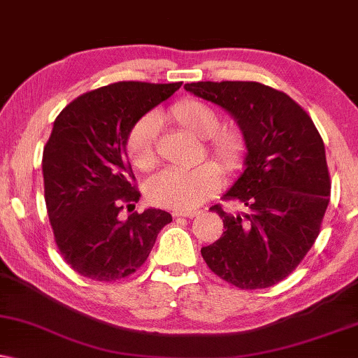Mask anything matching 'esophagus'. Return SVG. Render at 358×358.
Instances as JSON below:
<instances>
[{
	"mask_svg": "<svg viewBox=\"0 0 358 358\" xmlns=\"http://www.w3.org/2000/svg\"><path fill=\"white\" fill-rule=\"evenodd\" d=\"M199 213L197 210H192V209H178L172 213L174 217H194V215H197Z\"/></svg>",
	"mask_w": 358,
	"mask_h": 358,
	"instance_id": "1",
	"label": "esophagus"
}]
</instances>
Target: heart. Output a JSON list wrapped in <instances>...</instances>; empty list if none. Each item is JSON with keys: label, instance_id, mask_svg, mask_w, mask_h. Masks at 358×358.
I'll return each mask as SVG.
<instances>
[{"label": "heart", "instance_id": "heart-1", "mask_svg": "<svg viewBox=\"0 0 358 358\" xmlns=\"http://www.w3.org/2000/svg\"><path fill=\"white\" fill-rule=\"evenodd\" d=\"M169 117L179 127L199 138H207L209 151L226 172H237L245 156V141L236 129H219L220 117L213 106L199 99L174 104ZM159 117L145 114L127 134L126 151L132 166L149 171L157 162ZM220 186V172L213 162L194 169H164L145 182V196L154 206L169 209H191L210 197Z\"/></svg>", "mask_w": 358, "mask_h": 358}]
</instances>
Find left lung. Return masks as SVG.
Masks as SVG:
<instances>
[{
	"label": "left lung",
	"instance_id": "left-lung-1",
	"mask_svg": "<svg viewBox=\"0 0 358 358\" xmlns=\"http://www.w3.org/2000/svg\"><path fill=\"white\" fill-rule=\"evenodd\" d=\"M191 94L231 114L245 141L244 171L227 199L226 232L201 254L215 275L239 289H266L285 279L314 245L329 206L325 148L308 114L285 92L252 81H199Z\"/></svg>",
	"mask_w": 358,
	"mask_h": 358
}]
</instances>
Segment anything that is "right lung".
Here are the masks:
<instances>
[{"label": "right lung", "mask_w": 358, "mask_h": 358, "mask_svg": "<svg viewBox=\"0 0 358 358\" xmlns=\"http://www.w3.org/2000/svg\"><path fill=\"white\" fill-rule=\"evenodd\" d=\"M182 83L121 81L79 96L56 117L43 151L44 201L56 245L69 267L92 280L113 282L145 262L169 213L149 207L119 219L132 206L126 141L144 114Z\"/></svg>", "instance_id": "right-lung-1"}]
</instances>
